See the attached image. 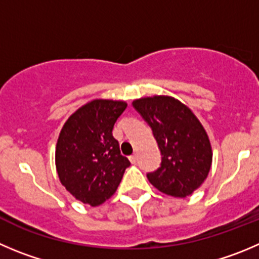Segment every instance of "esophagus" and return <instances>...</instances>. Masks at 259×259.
<instances>
[{
  "label": "esophagus",
  "mask_w": 259,
  "mask_h": 259,
  "mask_svg": "<svg viewBox=\"0 0 259 259\" xmlns=\"http://www.w3.org/2000/svg\"><path fill=\"white\" fill-rule=\"evenodd\" d=\"M130 161H131V162H136L137 161V155L136 154L131 155V156H130Z\"/></svg>",
  "instance_id": "1"
}]
</instances>
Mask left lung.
<instances>
[{"label":"left lung","mask_w":259,"mask_h":259,"mask_svg":"<svg viewBox=\"0 0 259 259\" xmlns=\"http://www.w3.org/2000/svg\"><path fill=\"white\" fill-rule=\"evenodd\" d=\"M152 130L161 162L147 173L150 183L168 196H189L207 178L212 161L210 140L196 115L171 97H152L132 103Z\"/></svg>","instance_id":"8db88e82"}]
</instances>
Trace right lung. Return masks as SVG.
<instances>
[{"instance_id":"1","label":"right lung","mask_w":259,"mask_h":259,"mask_svg":"<svg viewBox=\"0 0 259 259\" xmlns=\"http://www.w3.org/2000/svg\"><path fill=\"white\" fill-rule=\"evenodd\" d=\"M124 102L93 100L76 110L63 125L56 149L60 181L76 199L99 206L113 196L131 162L113 137Z\"/></svg>"}]
</instances>
